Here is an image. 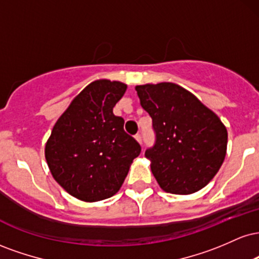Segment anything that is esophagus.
<instances>
[{
  "mask_svg": "<svg viewBox=\"0 0 259 259\" xmlns=\"http://www.w3.org/2000/svg\"><path fill=\"white\" fill-rule=\"evenodd\" d=\"M135 139L138 140V141L140 142V144H142V135H141V134H140V133L136 134V135H135Z\"/></svg>",
  "mask_w": 259,
  "mask_h": 259,
  "instance_id": "esophagus-1",
  "label": "esophagus"
}]
</instances>
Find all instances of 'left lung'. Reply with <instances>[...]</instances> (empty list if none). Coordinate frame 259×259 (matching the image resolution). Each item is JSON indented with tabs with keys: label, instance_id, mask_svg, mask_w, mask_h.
Here are the masks:
<instances>
[{
	"label": "left lung",
	"instance_id": "left-lung-1",
	"mask_svg": "<svg viewBox=\"0 0 259 259\" xmlns=\"http://www.w3.org/2000/svg\"><path fill=\"white\" fill-rule=\"evenodd\" d=\"M142 108L152 118L154 144L145 156L164 191L189 195L214 178L227 153L228 133L218 117L173 82L139 85Z\"/></svg>",
	"mask_w": 259,
	"mask_h": 259
}]
</instances>
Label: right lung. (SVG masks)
Returning a JSON list of instances; mask_svg holds the SVG:
<instances>
[{"label":"right lung","instance_id":"obj_1","mask_svg":"<svg viewBox=\"0 0 259 259\" xmlns=\"http://www.w3.org/2000/svg\"><path fill=\"white\" fill-rule=\"evenodd\" d=\"M126 85L97 80L59 117L45 148L55 180L74 197L96 202L119 191L141 146L113 114Z\"/></svg>","mask_w":259,"mask_h":259}]
</instances>
